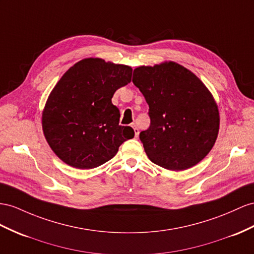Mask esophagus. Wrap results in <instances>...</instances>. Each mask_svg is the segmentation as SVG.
I'll use <instances>...</instances> for the list:
<instances>
[{
    "label": "esophagus",
    "mask_w": 254,
    "mask_h": 254,
    "mask_svg": "<svg viewBox=\"0 0 254 254\" xmlns=\"http://www.w3.org/2000/svg\"><path fill=\"white\" fill-rule=\"evenodd\" d=\"M132 127L134 128L135 137H137V136H138V134H139V129H138V127H136V125H135V123H133V125H132Z\"/></svg>",
    "instance_id": "esophagus-1"
}]
</instances>
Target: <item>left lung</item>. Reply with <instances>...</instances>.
Wrapping results in <instances>:
<instances>
[{
  "instance_id": "1",
  "label": "left lung",
  "mask_w": 254,
  "mask_h": 254,
  "mask_svg": "<svg viewBox=\"0 0 254 254\" xmlns=\"http://www.w3.org/2000/svg\"><path fill=\"white\" fill-rule=\"evenodd\" d=\"M132 81L149 105L150 127L139 138L150 161L184 171L203 160L216 142L220 123L205 84L175 62L135 68Z\"/></svg>"
}]
</instances>
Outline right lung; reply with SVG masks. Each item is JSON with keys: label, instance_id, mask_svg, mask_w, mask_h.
I'll list each match as a JSON object with an SVG mask.
<instances>
[{"label": "right lung", "instance_id": "1", "mask_svg": "<svg viewBox=\"0 0 254 254\" xmlns=\"http://www.w3.org/2000/svg\"><path fill=\"white\" fill-rule=\"evenodd\" d=\"M131 77L129 66L97 58L77 62L62 76L43 112V131L63 162L79 170L97 167L134 137L131 127L119 126L120 112L112 103Z\"/></svg>", "mask_w": 254, "mask_h": 254}]
</instances>
